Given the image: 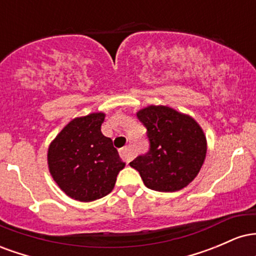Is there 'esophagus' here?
<instances>
[{"label":"esophagus","instance_id":"obj_1","mask_svg":"<svg viewBox=\"0 0 256 256\" xmlns=\"http://www.w3.org/2000/svg\"><path fill=\"white\" fill-rule=\"evenodd\" d=\"M120 156L126 162H128V161L131 160V152H130V149H128V146H124V148L120 149Z\"/></svg>","mask_w":256,"mask_h":256}]
</instances>
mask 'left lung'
Listing matches in <instances>:
<instances>
[{
  "label": "left lung",
  "instance_id": "left-lung-1",
  "mask_svg": "<svg viewBox=\"0 0 256 256\" xmlns=\"http://www.w3.org/2000/svg\"><path fill=\"white\" fill-rule=\"evenodd\" d=\"M146 128L150 149L130 166L140 172L149 189L173 192L189 185L204 162L207 138L192 116L167 106H154L137 112Z\"/></svg>",
  "mask_w": 256,
  "mask_h": 256
}]
</instances>
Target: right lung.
I'll use <instances>...</instances> for the list:
<instances>
[{
    "instance_id": "right-lung-1",
    "label": "right lung",
    "mask_w": 256,
    "mask_h": 256,
    "mask_svg": "<svg viewBox=\"0 0 256 256\" xmlns=\"http://www.w3.org/2000/svg\"><path fill=\"white\" fill-rule=\"evenodd\" d=\"M104 118L102 112L74 118L49 144V172L58 186L77 201L108 195L125 167L110 138L101 132Z\"/></svg>"
}]
</instances>
